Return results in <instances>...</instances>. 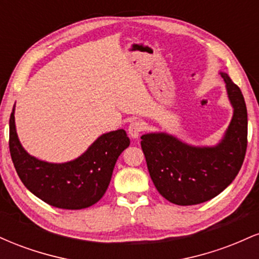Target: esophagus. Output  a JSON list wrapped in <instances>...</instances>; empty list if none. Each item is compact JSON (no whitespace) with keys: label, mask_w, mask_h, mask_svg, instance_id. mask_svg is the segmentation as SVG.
<instances>
[{"label":"esophagus","mask_w":259,"mask_h":259,"mask_svg":"<svg viewBox=\"0 0 259 259\" xmlns=\"http://www.w3.org/2000/svg\"><path fill=\"white\" fill-rule=\"evenodd\" d=\"M142 130H144V123H141L140 120L133 121L129 125V127H127V133H129V135L132 136L133 139H138L140 133H141Z\"/></svg>","instance_id":"obj_1"}]
</instances>
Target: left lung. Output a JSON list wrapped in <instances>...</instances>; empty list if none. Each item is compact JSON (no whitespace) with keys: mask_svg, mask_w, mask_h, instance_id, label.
<instances>
[{"mask_svg":"<svg viewBox=\"0 0 259 259\" xmlns=\"http://www.w3.org/2000/svg\"><path fill=\"white\" fill-rule=\"evenodd\" d=\"M234 108L224 138L213 147L191 146L165 133L141 136V148L154 186L165 200L179 206L212 200L239 174L247 148V108L242 92L221 73Z\"/></svg>","mask_w":259,"mask_h":259,"instance_id":"left-lung-1","label":"left lung"}]
</instances>
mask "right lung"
<instances>
[{
  "mask_svg": "<svg viewBox=\"0 0 259 259\" xmlns=\"http://www.w3.org/2000/svg\"><path fill=\"white\" fill-rule=\"evenodd\" d=\"M130 145L125 130L101 135L81 156L65 163L32 157L18 139L14 108L10 118V152L26 189L50 206L82 209L99 202L111 181L118 157Z\"/></svg>",
  "mask_w": 259,
  "mask_h": 259,
  "instance_id": "add662e5",
  "label": "right lung"
}]
</instances>
